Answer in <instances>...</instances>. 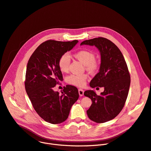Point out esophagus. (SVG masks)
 Here are the masks:
<instances>
[{"instance_id": "obj_1", "label": "esophagus", "mask_w": 151, "mask_h": 151, "mask_svg": "<svg viewBox=\"0 0 151 151\" xmlns=\"http://www.w3.org/2000/svg\"><path fill=\"white\" fill-rule=\"evenodd\" d=\"M78 92H79V95H80V96H83L84 95V91L81 89H78Z\"/></svg>"}]
</instances>
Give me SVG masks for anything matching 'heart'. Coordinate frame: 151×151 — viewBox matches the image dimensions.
<instances>
[{"label": "heart", "mask_w": 151, "mask_h": 151, "mask_svg": "<svg viewBox=\"0 0 151 151\" xmlns=\"http://www.w3.org/2000/svg\"><path fill=\"white\" fill-rule=\"evenodd\" d=\"M74 57L81 62L86 67V68L91 72H95L99 67L97 62L95 60V54L91 51L81 50L74 54ZM70 63V58L67 54L62 55L58 60V67L62 73L67 72ZM88 75H71L68 76L66 81L71 85L77 87H83L86 82Z\"/></svg>", "instance_id": "b5f03b06"}]
</instances>
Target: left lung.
Listing matches in <instances>:
<instances>
[{
    "label": "left lung",
    "mask_w": 151,
    "mask_h": 151,
    "mask_svg": "<svg viewBox=\"0 0 151 151\" xmlns=\"http://www.w3.org/2000/svg\"><path fill=\"white\" fill-rule=\"evenodd\" d=\"M83 45L95 46L101 56L99 72L90 82V86L104 88L100 96L94 91L84 92V96L92 101L87 114L91 121L104 123L113 119L125 105L130 85L129 71L121 51L108 39L95 38L83 42L80 45Z\"/></svg>",
    "instance_id": "left-lung-1"
}]
</instances>
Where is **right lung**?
Segmentation results:
<instances>
[{
    "instance_id": "add662e5",
    "label": "right lung",
    "mask_w": 151,
    "mask_h": 151,
    "mask_svg": "<svg viewBox=\"0 0 151 151\" xmlns=\"http://www.w3.org/2000/svg\"><path fill=\"white\" fill-rule=\"evenodd\" d=\"M78 42L46 41L38 46L27 63L25 88L28 97L37 114L52 124L64 122L79 98L78 89L73 86L64 87L61 94L53 90L63 80L58 67L60 57Z\"/></svg>"
}]
</instances>
